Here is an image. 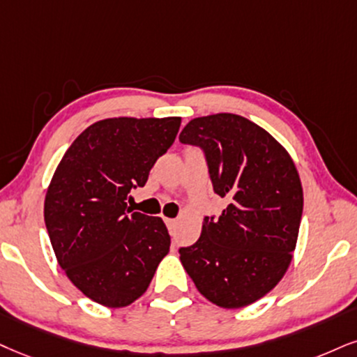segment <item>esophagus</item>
<instances>
[{"label": "esophagus", "instance_id": "1", "mask_svg": "<svg viewBox=\"0 0 357 357\" xmlns=\"http://www.w3.org/2000/svg\"><path fill=\"white\" fill-rule=\"evenodd\" d=\"M165 225L172 231L175 228V225H177V220H175V218H165Z\"/></svg>", "mask_w": 357, "mask_h": 357}]
</instances>
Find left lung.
Here are the masks:
<instances>
[{
    "instance_id": "8db88e82",
    "label": "left lung",
    "mask_w": 357,
    "mask_h": 357,
    "mask_svg": "<svg viewBox=\"0 0 357 357\" xmlns=\"http://www.w3.org/2000/svg\"><path fill=\"white\" fill-rule=\"evenodd\" d=\"M180 142L204 149L213 190L228 202L217 220L205 217L195 243L178 250L180 261L213 305H252L293 259L303 215L296 165L271 134L236 114L192 119Z\"/></svg>"
}]
</instances>
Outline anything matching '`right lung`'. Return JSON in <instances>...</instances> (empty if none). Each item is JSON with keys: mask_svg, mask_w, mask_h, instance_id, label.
Masks as SVG:
<instances>
[{"mask_svg": "<svg viewBox=\"0 0 357 357\" xmlns=\"http://www.w3.org/2000/svg\"><path fill=\"white\" fill-rule=\"evenodd\" d=\"M180 117H112L87 127L56 167L44 222L71 283L92 301L124 307L147 291L170 235L160 217L132 212L129 192L144 187L174 144Z\"/></svg>", "mask_w": 357, "mask_h": 357, "instance_id": "right-lung-1", "label": "right lung"}]
</instances>
